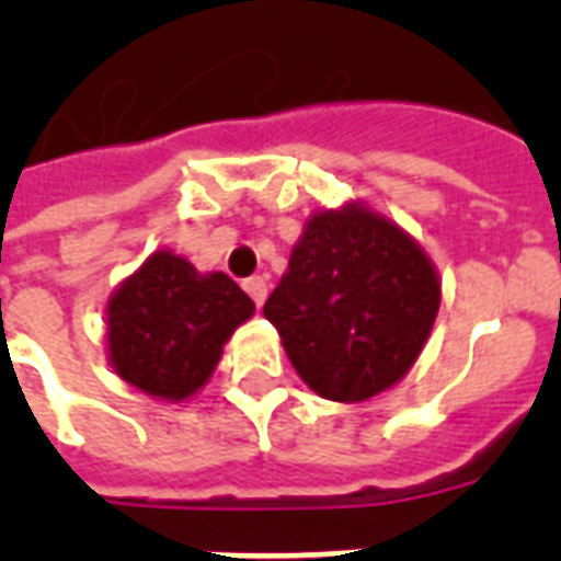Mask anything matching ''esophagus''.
<instances>
[{"label":"esophagus","mask_w":561,"mask_h":561,"mask_svg":"<svg viewBox=\"0 0 561 561\" xmlns=\"http://www.w3.org/2000/svg\"><path fill=\"white\" fill-rule=\"evenodd\" d=\"M244 290L250 294V299H253L255 306H262L264 299H267V279H264V276H253V279L244 282Z\"/></svg>","instance_id":"34e87169"}]
</instances>
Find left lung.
Segmentation results:
<instances>
[{"mask_svg": "<svg viewBox=\"0 0 561 561\" xmlns=\"http://www.w3.org/2000/svg\"><path fill=\"white\" fill-rule=\"evenodd\" d=\"M439 311L425 250L360 203L311 215L264 317L323 399L367 401L416 364Z\"/></svg>", "mask_w": 561, "mask_h": 561, "instance_id": "left-lung-1", "label": "left lung"}]
</instances>
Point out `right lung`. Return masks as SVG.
Instances as JSON below:
<instances>
[{
  "label": "right lung",
  "instance_id": "add662e5",
  "mask_svg": "<svg viewBox=\"0 0 561 561\" xmlns=\"http://www.w3.org/2000/svg\"><path fill=\"white\" fill-rule=\"evenodd\" d=\"M253 311V299L227 273H197L160 250L110 297V364L136 390L183 401L209 381L224 343Z\"/></svg>",
  "mask_w": 561,
  "mask_h": 561
}]
</instances>
